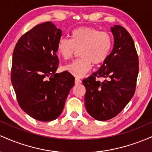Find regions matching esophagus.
Here are the masks:
<instances>
[{
	"instance_id": "34e87169",
	"label": "esophagus",
	"mask_w": 152,
	"mask_h": 152,
	"mask_svg": "<svg viewBox=\"0 0 152 152\" xmlns=\"http://www.w3.org/2000/svg\"><path fill=\"white\" fill-rule=\"evenodd\" d=\"M81 83V80L79 79L78 78H75V84H79Z\"/></svg>"
}]
</instances>
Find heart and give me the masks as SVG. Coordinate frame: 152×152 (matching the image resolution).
<instances>
[{
    "mask_svg": "<svg viewBox=\"0 0 152 152\" xmlns=\"http://www.w3.org/2000/svg\"><path fill=\"white\" fill-rule=\"evenodd\" d=\"M112 46L113 38L110 33L91 26H83L71 32V39L61 38L57 44V51L63 58L68 60L78 50L80 58L63 69L76 77H82L90 71L92 64L99 65L105 61Z\"/></svg>",
    "mask_w": 152,
    "mask_h": 152,
    "instance_id": "obj_1",
    "label": "heart"
}]
</instances>
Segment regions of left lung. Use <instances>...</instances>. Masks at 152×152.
<instances>
[{
	"label": "left lung",
	"mask_w": 152,
	"mask_h": 152,
	"mask_svg": "<svg viewBox=\"0 0 152 152\" xmlns=\"http://www.w3.org/2000/svg\"><path fill=\"white\" fill-rule=\"evenodd\" d=\"M114 44L112 51L98 71L83 80L86 88L85 106L98 121L115 117L135 93L139 58L133 39L121 26L111 28ZM104 77L103 82L96 80Z\"/></svg>",
	"instance_id": "1"
}]
</instances>
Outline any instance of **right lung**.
<instances>
[{"label":"right lung","mask_w":152,"mask_h":152,"mask_svg":"<svg viewBox=\"0 0 152 152\" xmlns=\"http://www.w3.org/2000/svg\"><path fill=\"white\" fill-rule=\"evenodd\" d=\"M61 34L51 22L38 24L19 38L13 53L10 78L17 101L26 114L40 121L60 116L74 85L69 72L56 73Z\"/></svg>","instance_id":"add662e5"}]
</instances>
